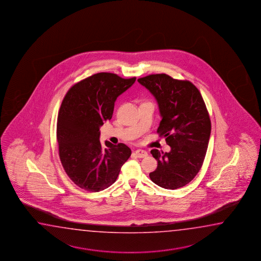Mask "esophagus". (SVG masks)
Returning a JSON list of instances; mask_svg holds the SVG:
<instances>
[{
	"instance_id": "esophagus-1",
	"label": "esophagus",
	"mask_w": 261,
	"mask_h": 261,
	"mask_svg": "<svg viewBox=\"0 0 261 261\" xmlns=\"http://www.w3.org/2000/svg\"><path fill=\"white\" fill-rule=\"evenodd\" d=\"M135 154H136L138 158H146V156L148 155V153H147L145 150H143V149H137V150L135 151Z\"/></svg>"
}]
</instances>
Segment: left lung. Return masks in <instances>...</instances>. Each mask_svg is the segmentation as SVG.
Listing matches in <instances>:
<instances>
[{"label": "left lung", "instance_id": "8db88e82", "mask_svg": "<svg viewBox=\"0 0 261 261\" xmlns=\"http://www.w3.org/2000/svg\"><path fill=\"white\" fill-rule=\"evenodd\" d=\"M138 82L158 101L162 117L158 133L171 148L169 153L151 151L158 168L149 177L166 189L184 187L199 172L208 146L211 121L203 97L192 82L167 74H152Z\"/></svg>", "mask_w": 261, "mask_h": 261}]
</instances>
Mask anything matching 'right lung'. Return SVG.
Wrapping results in <instances>:
<instances>
[{
    "label": "right lung",
    "mask_w": 261,
    "mask_h": 261,
    "mask_svg": "<svg viewBox=\"0 0 261 261\" xmlns=\"http://www.w3.org/2000/svg\"><path fill=\"white\" fill-rule=\"evenodd\" d=\"M136 77L123 79L101 72L74 84L67 92L58 113L57 138L59 158L67 176L88 192L107 189L118 179L132 154L124 143H100V127L112 118L117 98Z\"/></svg>",
    "instance_id": "1"
}]
</instances>
